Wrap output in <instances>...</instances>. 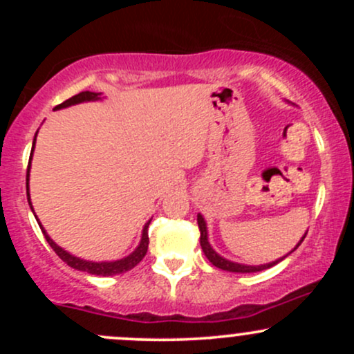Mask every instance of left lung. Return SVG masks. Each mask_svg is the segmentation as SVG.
<instances>
[{
	"instance_id": "8db88e82",
	"label": "left lung",
	"mask_w": 354,
	"mask_h": 354,
	"mask_svg": "<svg viewBox=\"0 0 354 354\" xmlns=\"http://www.w3.org/2000/svg\"><path fill=\"white\" fill-rule=\"evenodd\" d=\"M198 228H200V233H201V236H200V243H201L203 251H205V256H206V258L209 259L211 265H214L216 268H219V270L230 271V273H256V271L268 270V268L274 266L276 263L283 261V259L286 258V256H284V258H281V259H276V261H273V263H268V265H261V266H246V265H238V263L228 261V259L221 258V256H219V254L216 253V251H214L213 248H211V245L208 243V231H206V223H205V219H203L201 214H198ZM304 238H306V234H304L303 239H304ZM303 239H301V241L298 243V246L301 245ZM298 246H296V248H298ZM296 248H295V250H296ZM295 250H293V251H295Z\"/></svg>"
}]
</instances>
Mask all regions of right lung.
I'll use <instances>...</instances> for the list:
<instances>
[{"instance_id":"obj_1","label":"right lung","mask_w":354,"mask_h":354,"mask_svg":"<svg viewBox=\"0 0 354 354\" xmlns=\"http://www.w3.org/2000/svg\"><path fill=\"white\" fill-rule=\"evenodd\" d=\"M91 100H98V93H91V91H81L78 95L71 96L70 100L63 101V103L58 104L55 109H61V108H66V106H71V104H76V103H83V101H91ZM36 140V136H35ZM33 148H35V143H33ZM31 154H33V149H31ZM31 160V158H30ZM28 176H30V165H28V171H26V193H28ZM28 196H30V193H28ZM28 201H30V198H28ZM30 206H31V201H30ZM148 225L145 226L143 230V238H141V243L140 246L136 248L135 251H133L131 254L126 256V258L120 259V261H111V263H91V261H84V259H80L76 258V256H73L70 253H66V251L63 250V248H59L58 245H55L53 243V239L48 236L46 231L43 230V226L39 225V228H41L44 238H46L48 245L53 248V251H55L56 254L59 256L61 259H63L64 263H66L68 266L75 268V270L78 271H84V273H89V274H96V276H115V274H120V273H124V271H129L133 270L138 263L141 261V259L145 258L146 251H148V245H149V238H148Z\"/></svg>"}]
</instances>
